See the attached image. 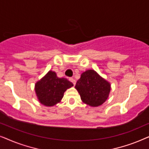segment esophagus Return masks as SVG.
Instances as JSON below:
<instances>
[{
    "instance_id": "1",
    "label": "esophagus",
    "mask_w": 149,
    "mask_h": 149,
    "mask_svg": "<svg viewBox=\"0 0 149 149\" xmlns=\"http://www.w3.org/2000/svg\"><path fill=\"white\" fill-rule=\"evenodd\" d=\"M69 80H70L71 82L73 83V85H75V84H76V81H75L73 78H70V79H69Z\"/></svg>"
}]
</instances>
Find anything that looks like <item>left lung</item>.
Instances as JSON below:
<instances>
[{
    "label": "left lung",
    "instance_id": "1",
    "mask_svg": "<svg viewBox=\"0 0 149 149\" xmlns=\"http://www.w3.org/2000/svg\"><path fill=\"white\" fill-rule=\"evenodd\" d=\"M83 102L91 107L102 104L109 97L111 85L93 70L83 72L75 85Z\"/></svg>",
    "mask_w": 149,
    "mask_h": 149
}]
</instances>
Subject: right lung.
Returning a JSON list of instances; mask_svg holds the SVG:
<instances>
[{
	"label": "right lung",
	"instance_id": "add662e5",
	"mask_svg": "<svg viewBox=\"0 0 149 149\" xmlns=\"http://www.w3.org/2000/svg\"><path fill=\"white\" fill-rule=\"evenodd\" d=\"M73 84L65 78H58L56 73L49 71L35 85V91L42 104L52 107L60 102L67 89Z\"/></svg>",
	"mask_w": 149,
	"mask_h": 149
}]
</instances>
